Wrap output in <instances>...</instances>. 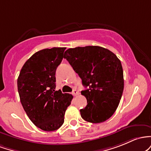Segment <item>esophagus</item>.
<instances>
[{"label": "esophagus", "mask_w": 151, "mask_h": 151, "mask_svg": "<svg viewBox=\"0 0 151 151\" xmlns=\"http://www.w3.org/2000/svg\"><path fill=\"white\" fill-rule=\"evenodd\" d=\"M72 94L74 96H76L78 94V91H76V90H74V91L72 92Z\"/></svg>", "instance_id": "esophagus-1"}]
</instances>
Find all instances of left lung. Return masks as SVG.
I'll return each instance as SVG.
<instances>
[{
    "label": "left lung",
    "instance_id": "8db88e82",
    "mask_svg": "<svg viewBox=\"0 0 151 151\" xmlns=\"http://www.w3.org/2000/svg\"><path fill=\"white\" fill-rule=\"evenodd\" d=\"M64 58L78 74L88 89L81 91L87 106L80 110L86 121H106L116 111L124 88L121 60L113 52L101 46L76 47L65 52Z\"/></svg>",
    "mask_w": 151,
    "mask_h": 151
}]
</instances>
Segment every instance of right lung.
Returning a JSON list of instances; mask_svg holds the SVG:
<instances>
[{
    "instance_id": "obj_1",
    "label": "right lung",
    "mask_w": 151,
    "mask_h": 151,
    "mask_svg": "<svg viewBox=\"0 0 151 151\" xmlns=\"http://www.w3.org/2000/svg\"><path fill=\"white\" fill-rule=\"evenodd\" d=\"M66 48H45L25 63L18 78L23 109L33 124L45 131L58 129L73 96L55 89V71Z\"/></svg>"
}]
</instances>
